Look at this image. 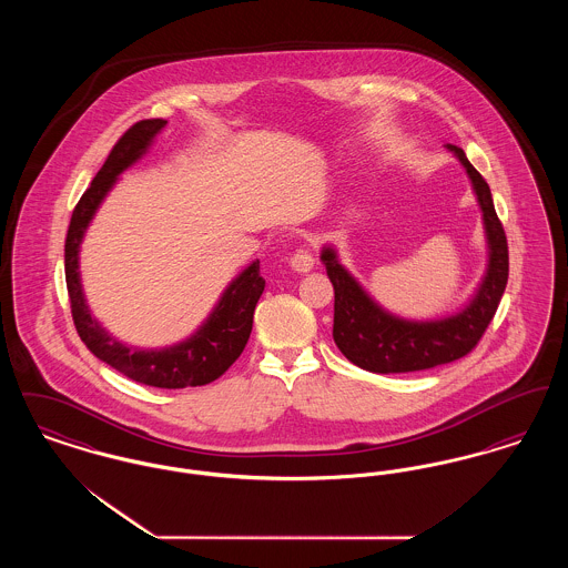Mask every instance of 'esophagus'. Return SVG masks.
I'll use <instances>...</instances> for the list:
<instances>
[{"instance_id": "34e87169", "label": "esophagus", "mask_w": 568, "mask_h": 568, "mask_svg": "<svg viewBox=\"0 0 568 568\" xmlns=\"http://www.w3.org/2000/svg\"><path fill=\"white\" fill-rule=\"evenodd\" d=\"M313 264H315V257L306 248H300V251L294 253V257H292V268L296 272H302V274L313 271Z\"/></svg>"}]
</instances>
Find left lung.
I'll list each match as a JSON object with an SVG mask.
<instances>
[{
  "mask_svg": "<svg viewBox=\"0 0 568 568\" xmlns=\"http://www.w3.org/2000/svg\"><path fill=\"white\" fill-rule=\"evenodd\" d=\"M466 168L473 190L484 211L489 264L475 300L454 317L438 322H405L385 313L345 271L336 253L324 248L327 278L334 285V343L355 366L389 375L426 371L449 364L473 352L487 325L494 320L509 278V246L500 219L496 215L486 179L466 160L464 151L447 144Z\"/></svg>",
  "mask_w": 568,
  "mask_h": 568,
  "instance_id": "left-lung-1",
  "label": "left lung"
}]
</instances>
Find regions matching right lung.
<instances>
[{"label": "right lung", "mask_w": 568, "mask_h": 568, "mask_svg": "<svg viewBox=\"0 0 568 568\" xmlns=\"http://www.w3.org/2000/svg\"><path fill=\"white\" fill-rule=\"evenodd\" d=\"M165 123L168 121L163 119H144L134 123L116 140L93 183L82 193L65 236V283L72 320L89 352L135 383L163 389H181L215 381L241 357L251 336L255 304L266 285V281L260 276V262H253L236 281H232L206 324L191 338L162 352L130 349L109 336L104 327H100L91 317L84 304L79 276V248L89 221L114 185L116 176L149 149L151 140Z\"/></svg>", "instance_id": "add662e5"}]
</instances>
